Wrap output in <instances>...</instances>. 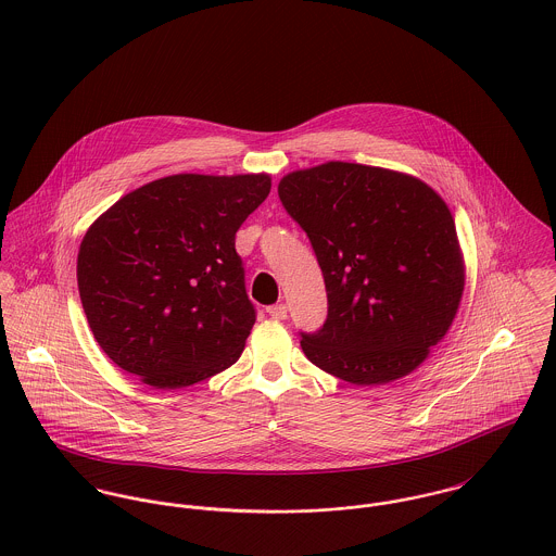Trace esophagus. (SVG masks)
Instances as JSON below:
<instances>
[{
  "label": "esophagus",
  "instance_id": "34e87169",
  "mask_svg": "<svg viewBox=\"0 0 556 556\" xmlns=\"http://www.w3.org/2000/svg\"><path fill=\"white\" fill-rule=\"evenodd\" d=\"M266 313H268L270 317H275V319H286V317H288V307H286L283 303H279V305H273V307L266 308Z\"/></svg>",
  "mask_w": 556,
  "mask_h": 556
}]
</instances>
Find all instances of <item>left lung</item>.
<instances>
[{"label":"left lung","instance_id":"left-lung-1","mask_svg":"<svg viewBox=\"0 0 556 556\" xmlns=\"http://www.w3.org/2000/svg\"><path fill=\"white\" fill-rule=\"evenodd\" d=\"M317 255L328 317L303 334L308 361L354 386L418 369L450 330L465 290L454 217L425 181L326 162L279 181Z\"/></svg>","mask_w":556,"mask_h":556}]
</instances>
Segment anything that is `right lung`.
Wrapping results in <instances>:
<instances>
[{
    "mask_svg": "<svg viewBox=\"0 0 556 556\" xmlns=\"http://www.w3.org/2000/svg\"><path fill=\"white\" fill-rule=\"evenodd\" d=\"M270 175H173L125 193L85 232L78 294L104 354L142 383L175 390L235 365L255 308L237 230Z\"/></svg>",
    "mask_w": 556,
    "mask_h": 556,
    "instance_id": "add662e5",
    "label": "right lung"
}]
</instances>
